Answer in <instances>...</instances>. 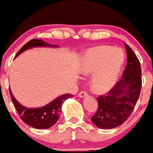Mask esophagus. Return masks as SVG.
<instances>
[{"instance_id":"1","label":"esophagus","mask_w":153,"mask_h":153,"mask_svg":"<svg viewBox=\"0 0 153 153\" xmlns=\"http://www.w3.org/2000/svg\"><path fill=\"white\" fill-rule=\"evenodd\" d=\"M86 96H87V92H85V91H82L79 93V97H85Z\"/></svg>"}]
</instances>
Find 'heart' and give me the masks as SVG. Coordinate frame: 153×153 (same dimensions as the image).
Instances as JSON below:
<instances>
[{"label": "heart", "mask_w": 153, "mask_h": 153, "mask_svg": "<svg viewBox=\"0 0 153 153\" xmlns=\"http://www.w3.org/2000/svg\"><path fill=\"white\" fill-rule=\"evenodd\" d=\"M125 56L121 50L110 46H97L89 49L82 56V74L92 75L91 86L99 94L110 91L117 82L124 64Z\"/></svg>", "instance_id": "obj_1"}]
</instances>
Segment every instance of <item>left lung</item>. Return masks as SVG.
<instances>
[{
  "label": "left lung",
  "instance_id": "obj_1",
  "mask_svg": "<svg viewBox=\"0 0 153 153\" xmlns=\"http://www.w3.org/2000/svg\"><path fill=\"white\" fill-rule=\"evenodd\" d=\"M127 64L122 78L106 94L97 97L98 108L91 120L97 127L111 129L128 119L136 105L142 87L141 66L131 48L125 43Z\"/></svg>",
  "mask_w": 153,
  "mask_h": 153
}]
</instances>
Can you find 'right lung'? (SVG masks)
Listing matches in <instances>:
<instances>
[{"label": "right lung", "mask_w": 153, "mask_h": 153, "mask_svg": "<svg viewBox=\"0 0 153 153\" xmlns=\"http://www.w3.org/2000/svg\"><path fill=\"white\" fill-rule=\"evenodd\" d=\"M35 47L57 48V45H51L42 39H33L26 43L17 53L15 58L24 51ZM10 95L13 105L20 118L25 123L35 128L45 129L49 128L57 122L61 112V108L64 101L73 97L70 94H65L56 97L48 104L40 108H27L23 106L16 100L9 89Z\"/></svg>", "instance_id": "1"}]
</instances>
